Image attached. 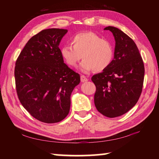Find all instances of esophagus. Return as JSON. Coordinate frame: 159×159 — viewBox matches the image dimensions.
Here are the masks:
<instances>
[{
	"instance_id": "obj_1",
	"label": "esophagus",
	"mask_w": 159,
	"mask_h": 159,
	"mask_svg": "<svg viewBox=\"0 0 159 159\" xmlns=\"http://www.w3.org/2000/svg\"><path fill=\"white\" fill-rule=\"evenodd\" d=\"M80 80H81L82 83H84V82L87 81V80H88V79H87V78L85 76L81 75V76H80Z\"/></svg>"
}]
</instances>
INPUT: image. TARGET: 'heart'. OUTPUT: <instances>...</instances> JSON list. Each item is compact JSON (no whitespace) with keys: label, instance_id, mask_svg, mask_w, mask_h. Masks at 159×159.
<instances>
[{"label":"heart","instance_id":"b5f03b06","mask_svg":"<svg viewBox=\"0 0 159 159\" xmlns=\"http://www.w3.org/2000/svg\"><path fill=\"white\" fill-rule=\"evenodd\" d=\"M72 45H65L61 48V55L70 67L77 66L80 60V70L88 73L96 70L101 72L109 67L114 57L111 43L102 39L96 33L87 31L78 33L71 38Z\"/></svg>","mask_w":159,"mask_h":159}]
</instances>
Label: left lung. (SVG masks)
I'll return each mask as SVG.
<instances>
[{
    "instance_id": "obj_1",
    "label": "left lung",
    "mask_w": 159,
    "mask_h": 159,
    "mask_svg": "<svg viewBox=\"0 0 159 159\" xmlns=\"http://www.w3.org/2000/svg\"><path fill=\"white\" fill-rule=\"evenodd\" d=\"M113 33L116 46L111 65L92 80L96 87L94 104L97 110L108 117L122 116L133 108L142 92L144 65L137 45L130 37L114 26H107Z\"/></svg>"
}]
</instances>
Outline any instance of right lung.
Wrapping results in <instances>:
<instances>
[{"mask_svg": "<svg viewBox=\"0 0 159 159\" xmlns=\"http://www.w3.org/2000/svg\"><path fill=\"white\" fill-rule=\"evenodd\" d=\"M67 29L43 30L30 39L16 61L15 80L24 108L44 123L59 122L69 113L70 96L80 75L64 63L59 48Z\"/></svg>", "mask_w": 159, "mask_h": 159, "instance_id": "right-lung-1", "label": "right lung"}]
</instances>
